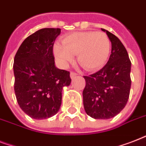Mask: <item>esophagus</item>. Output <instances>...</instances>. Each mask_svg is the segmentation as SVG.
I'll use <instances>...</instances> for the list:
<instances>
[{"instance_id":"34e87169","label":"esophagus","mask_w":146,"mask_h":146,"mask_svg":"<svg viewBox=\"0 0 146 146\" xmlns=\"http://www.w3.org/2000/svg\"><path fill=\"white\" fill-rule=\"evenodd\" d=\"M76 76H77V73H75V72H71V73H70V78H71V79H73V78H75Z\"/></svg>"}]
</instances>
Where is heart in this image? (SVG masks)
<instances>
[{"instance_id":"obj_1","label":"heart","mask_w":146,"mask_h":146,"mask_svg":"<svg viewBox=\"0 0 146 146\" xmlns=\"http://www.w3.org/2000/svg\"><path fill=\"white\" fill-rule=\"evenodd\" d=\"M54 54L60 64L66 66L77 54L78 63L86 70H96L104 66L111 50V41L103 32H76L54 45Z\"/></svg>"}]
</instances>
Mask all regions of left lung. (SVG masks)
<instances>
[{"mask_svg":"<svg viewBox=\"0 0 146 146\" xmlns=\"http://www.w3.org/2000/svg\"><path fill=\"white\" fill-rule=\"evenodd\" d=\"M111 42V54L106 65L97 73L84 76L83 105L94 119H110L124 108L131 87V62L117 36L102 29Z\"/></svg>","mask_w":146,"mask_h":146,"instance_id":"left-lung-1","label":"left lung"}]
</instances>
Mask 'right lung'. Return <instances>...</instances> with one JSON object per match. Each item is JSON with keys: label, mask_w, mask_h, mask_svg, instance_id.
Masks as SVG:
<instances>
[{"label": "right lung", "mask_w": 146, "mask_h": 146, "mask_svg": "<svg viewBox=\"0 0 146 146\" xmlns=\"http://www.w3.org/2000/svg\"><path fill=\"white\" fill-rule=\"evenodd\" d=\"M60 29H42L24 40L14 57V91L25 113L35 120L58 112L62 90L71 82L70 72L55 66L53 46Z\"/></svg>", "instance_id": "obj_1"}]
</instances>
